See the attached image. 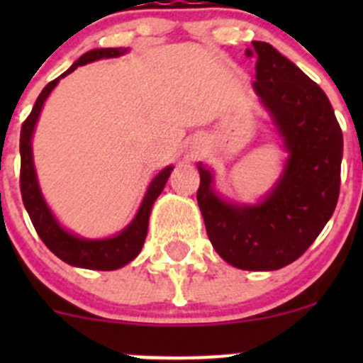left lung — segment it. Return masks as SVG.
<instances>
[{
  "label": "left lung",
  "mask_w": 363,
  "mask_h": 363,
  "mask_svg": "<svg viewBox=\"0 0 363 363\" xmlns=\"http://www.w3.org/2000/svg\"><path fill=\"white\" fill-rule=\"evenodd\" d=\"M259 104L288 152L274 188L256 203L230 202L214 188V172L199 163L196 193L208 240L230 265L277 270L316 240L339 199L342 131L316 82L270 43L252 42Z\"/></svg>",
  "instance_id": "obj_1"
}]
</instances>
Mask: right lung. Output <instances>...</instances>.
Segmentation results:
<instances>
[{
	"instance_id": "1",
	"label": "right lung",
	"mask_w": 363,
	"mask_h": 363,
	"mask_svg": "<svg viewBox=\"0 0 363 363\" xmlns=\"http://www.w3.org/2000/svg\"><path fill=\"white\" fill-rule=\"evenodd\" d=\"M128 52H130V49L116 47V49H93L82 54L63 75H60L56 80L43 87L40 96L36 98L31 113L24 121L23 130H21V195H23L26 211H28L33 226H35L36 233L43 240V244L57 258H61L68 265L79 267V269L116 270L137 258L145 242V235H147L149 216H151L152 205L163 191L174 167L168 164L152 179L137 214L126 228L121 230L117 235L107 237V239H84V237L75 235L65 228L43 199L38 177H36L35 161H33V133H35V126L38 123L43 104L63 77H67L68 73H72L73 69L82 67V65L93 63L98 60L119 57Z\"/></svg>"
}]
</instances>
